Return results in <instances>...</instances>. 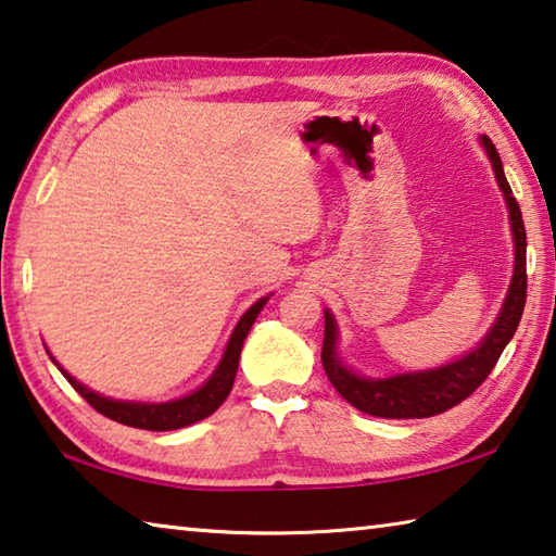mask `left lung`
Listing matches in <instances>:
<instances>
[{
	"mask_svg": "<svg viewBox=\"0 0 556 556\" xmlns=\"http://www.w3.org/2000/svg\"><path fill=\"white\" fill-rule=\"evenodd\" d=\"M478 142L485 149L491 166L495 172V181L501 186L503 199L507 205V218H510L513 244H515V265L513 279L507 287L501 312L495 316V324L488 328V333L466 351L456 361L431 370H414V372H397L388 378H368V375H357L348 365L341 353H338V324L331 308H324L326 331H324V370L331 380L333 388L345 402H351L355 409L372 417L382 419H425L434 414L446 412L464 402L468 394L481 384L491 370L495 368L497 357L510 343V338L517 331V324L522 318L525 296H527V271H525V252H527V235L520 205L507 184L503 162L497 149L488 137H478Z\"/></svg>",
	"mask_w": 556,
	"mask_h": 556,
	"instance_id": "1",
	"label": "left lung"
}]
</instances>
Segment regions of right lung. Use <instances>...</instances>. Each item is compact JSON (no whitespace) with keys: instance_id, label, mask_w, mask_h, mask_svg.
<instances>
[{"instance_id":"obj_1","label":"right lung","mask_w":556,"mask_h":556,"mask_svg":"<svg viewBox=\"0 0 556 556\" xmlns=\"http://www.w3.org/2000/svg\"><path fill=\"white\" fill-rule=\"evenodd\" d=\"M271 294L257 299L248 312L242 314L238 326L232 328V333L228 338V345H225L220 363L215 365V370L211 372V378L205 380L199 390L184 394V397L168 400V402H135V400H112L100 394L96 390L86 388V384L78 382L73 378L68 370H63L59 361L51 355V361L55 363V368L63 372V378L73 384V390L86 400L90 407H96L100 414L105 417L119 421V425L135 427V429H149V431H172V429H181L188 425H195L220 407L232 390L235 375H238V363H240V351L244 338H248L252 324H255L257 314L265 308Z\"/></svg>"}]
</instances>
